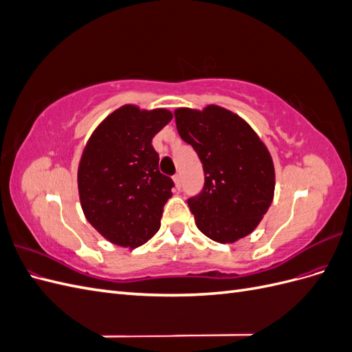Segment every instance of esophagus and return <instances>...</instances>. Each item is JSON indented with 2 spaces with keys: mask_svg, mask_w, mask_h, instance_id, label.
<instances>
[{
  "mask_svg": "<svg viewBox=\"0 0 352 352\" xmlns=\"http://www.w3.org/2000/svg\"><path fill=\"white\" fill-rule=\"evenodd\" d=\"M173 180H175L176 189H180V188H182V177H180V175H179V173L173 176Z\"/></svg>",
  "mask_w": 352,
  "mask_h": 352,
  "instance_id": "obj_1",
  "label": "esophagus"
}]
</instances>
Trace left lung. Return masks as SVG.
I'll return each instance as SVG.
<instances>
[{
    "instance_id": "8db88e82",
    "label": "left lung",
    "mask_w": 352,
    "mask_h": 352,
    "mask_svg": "<svg viewBox=\"0 0 352 352\" xmlns=\"http://www.w3.org/2000/svg\"><path fill=\"white\" fill-rule=\"evenodd\" d=\"M175 120L204 168V188L188 199L198 229L220 243L250 235L273 201L274 167L267 148L247 122L217 105L202 111L177 109Z\"/></svg>"
}]
</instances>
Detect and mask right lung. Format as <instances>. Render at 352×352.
Here are the masks:
<instances>
[{
  "instance_id": "1",
  "label": "right lung",
  "mask_w": 352,
  "mask_h": 352,
  "mask_svg": "<svg viewBox=\"0 0 352 352\" xmlns=\"http://www.w3.org/2000/svg\"><path fill=\"white\" fill-rule=\"evenodd\" d=\"M172 117L164 109L123 105L94 131L83 150L78 185L85 217L120 247H140L160 229L175 182L160 173L151 142Z\"/></svg>"
}]
</instances>
